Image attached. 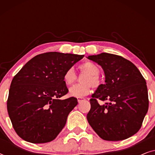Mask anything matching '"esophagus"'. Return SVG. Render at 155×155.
<instances>
[{"instance_id":"obj_1","label":"esophagus","mask_w":155,"mask_h":155,"mask_svg":"<svg viewBox=\"0 0 155 155\" xmlns=\"http://www.w3.org/2000/svg\"><path fill=\"white\" fill-rule=\"evenodd\" d=\"M78 102H81L82 101H84V100H85V99L84 98V97H78Z\"/></svg>"}]
</instances>
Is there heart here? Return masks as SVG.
<instances>
[{
	"instance_id": "heart-1",
	"label": "heart",
	"mask_w": 155,
	"mask_h": 155,
	"mask_svg": "<svg viewBox=\"0 0 155 155\" xmlns=\"http://www.w3.org/2000/svg\"><path fill=\"white\" fill-rule=\"evenodd\" d=\"M81 73L87 74L82 80L83 84H76L69 89V94L73 97H82L87 95L91 91V85L97 88L101 85V80L99 77V68L95 63L85 62L79 66ZM77 75L73 68H68L63 74V81L67 86L72 85L76 81Z\"/></svg>"
}]
</instances>
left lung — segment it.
I'll return each mask as SVG.
<instances>
[{"label":"left lung","instance_id":"1","mask_svg":"<svg viewBox=\"0 0 155 155\" xmlns=\"http://www.w3.org/2000/svg\"><path fill=\"white\" fill-rule=\"evenodd\" d=\"M87 58L101 65L105 75V84L97 87L90 100L88 123L105 140L128 138L140 130L148 111L145 78L132 62L122 56L101 53ZM97 99L107 102L100 105Z\"/></svg>","mask_w":155,"mask_h":155}]
</instances>
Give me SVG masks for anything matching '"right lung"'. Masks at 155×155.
<instances>
[{
	"mask_svg": "<svg viewBox=\"0 0 155 155\" xmlns=\"http://www.w3.org/2000/svg\"><path fill=\"white\" fill-rule=\"evenodd\" d=\"M84 55L48 52L29 61L15 75L7 109L19 136L31 143H45L57 137L68 114L78 104L75 97L60 99L68 92L63 74Z\"/></svg>",
	"mask_w": 155,
	"mask_h": 155,
	"instance_id": "obj_1",
	"label": "right lung"
}]
</instances>
